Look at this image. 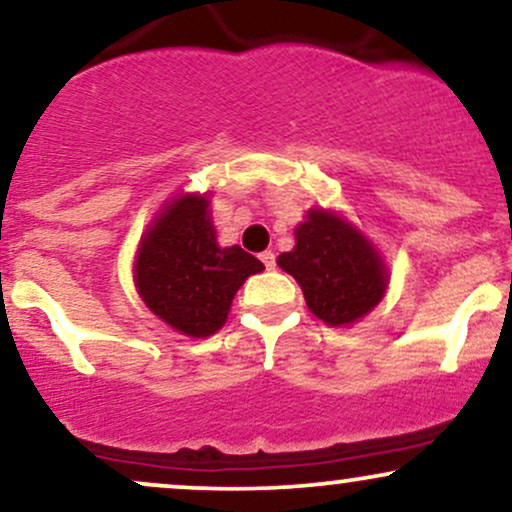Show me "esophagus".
<instances>
[{
  "mask_svg": "<svg viewBox=\"0 0 512 512\" xmlns=\"http://www.w3.org/2000/svg\"><path fill=\"white\" fill-rule=\"evenodd\" d=\"M260 260H262V264H264V267H267V269H269V272H272V269L276 267V255H274V252H272V250H264V252H262V255H260Z\"/></svg>",
  "mask_w": 512,
  "mask_h": 512,
  "instance_id": "esophagus-1",
  "label": "esophagus"
}]
</instances>
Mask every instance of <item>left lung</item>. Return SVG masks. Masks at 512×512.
I'll list each match as a JSON object with an SVG mask.
<instances>
[{"instance_id": "left-lung-1", "label": "left lung", "mask_w": 512, "mask_h": 512, "mask_svg": "<svg viewBox=\"0 0 512 512\" xmlns=\"http://www.w3.org/2000/svg\"><path fill=\"white\" fill-rule=\"evenodd\" d=\"M276 262L303 288L312 315L331 326L357 322L386 293V269L377 250L324 209L307 214L295 229V248Z\"/></svg>"}]
</instances>
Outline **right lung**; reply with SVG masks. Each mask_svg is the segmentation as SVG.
<instances>
[{"label":"right lung","instance_id":"add662e5","mask_svg":"<svg viewBox=\"0 0 512 512\" xmlns=\"http://www.w3.org/2000/svg\"><path fill=\"white\" fill-rule=\"evenodd\" d=\"M207 197L183 195L159 214L135 260V286L159 319L181 334L212 336L233 295L264 264L238 245L219 248Z\"/></svg>","mask_w":512,"mask_h":512}]
</instances>
